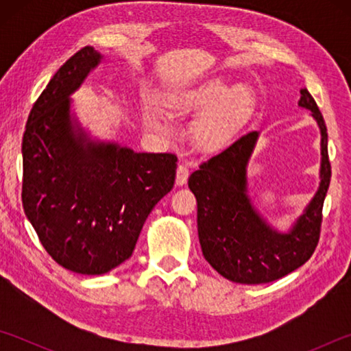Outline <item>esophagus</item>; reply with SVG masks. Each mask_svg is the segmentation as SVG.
<instances>
[{
  "label": "esophagus",
  "mask_w": 351,
  "mask_h": 351,
  "mask_svg": "<svg viewBox=\"0 0 351 351\" xmlns=\"http://www.w3.org/2000/svg\"><path fill=\"white\" fill-rule=\"evenodd\" d=\"M189 178V167L186 164H180L176 170V186H184Z\"/></svg>",
  "instance_id": "34e87169"
}]
</instances>
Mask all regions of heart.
Here are the masks:
<instances>
[{
    "mask_svg": "<svg viewBox=\"0 0 351 351\" xmlns=\"http://www.w3.org/2000/svg\"><path fill=\"white\" fill-rule=\"evenodd\" d=\"M213 101L216 104L198 119L193 130L195 138L206 147H218L229 139L235 123L251 104L249 93L245 88H237L228 93V85L223 80H212L197 91L175 94L170 100V106L173 110L198 108ZM147 122L153 127L158 125V117L148 114Z\"/></svg>",
    "mask_w": 351,
    "mask_h": 351,
    "instance_id": "1",
    "label": "heart"
}]
</instances>
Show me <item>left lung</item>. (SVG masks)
Segmentation results:
<instances>
[{
    "label": "left lung",
    "instance_id": "1",
    "mask_svg": "<svg viewBox=\"0 0 351 351\" xmlns=\"http://www.w3.org/2000/svg\"><path fill=\"white\" fill-rule=\"evenodd\" d=\"M299 106L311 111L320 128V184L289 232L272 229L247 195L246 165L258 133L251 132L199 165L189 178L198 203V237L204 258L235 283L258 285L282 278L311 257L320 237L322 207L330 186L328 134L322 112L306 88Z\"/></svg>",
    "mask_w": 351,
    "mask_h": 351
}]
</instances>
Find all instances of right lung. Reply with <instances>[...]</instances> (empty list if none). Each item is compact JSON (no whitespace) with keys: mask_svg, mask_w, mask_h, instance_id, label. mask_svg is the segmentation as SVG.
Instances as JSON below:
<instances>
[{"mask_svg":"<svg viewBox=\"0 0 351 351\" xmlns=\"http://www.w3.org/2000/svg\"><path fill=\"white\" fill-rule=\"evenodd\" d=\"M102 56L82 47L34 104L23 134V207L46 252L77 274H105L132 257L147 217L175 184L176 154L91 141L69 96Z\"/></svg>","mask_w":351,"mask_h":351,"instance_id":"1","label":"right lung"}]
</instances>
